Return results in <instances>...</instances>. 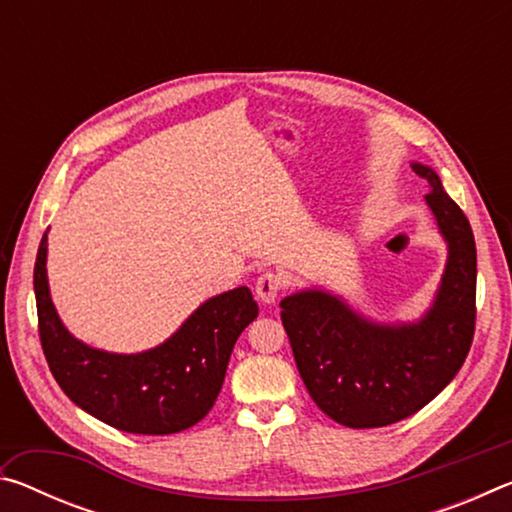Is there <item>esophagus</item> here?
Masks as SVG:
<instances>
[{
  "label": "esophagus",
  "mask_w": 512,
  "mask_h": 512,
  "mask_svg": "<svg viewBox=\"0 0 512 512\" xmlns=\"http://www.w3.org/2000/svg\"><path fill=\"white\" fill-rule=\"evenodd\" d=\"M284 287V280L280 273L275 271H266L257 277L255 282V293L257 298L264 302V305H273V302L277 300V296H280V291Z\"/></svg>",
  "instance_id": "1"
}]
</instances>
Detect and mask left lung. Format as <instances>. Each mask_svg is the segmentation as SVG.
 <instances>
[{"instance_id": "1", "label": "left lung", "mask_w": 512, "mask_h": 512, "mask_svg": "<svg viewBox=\"0 0 512 512\" xmlns=\"http://www.w3.org/2000/svg\"><path fill=\"white\" fill-rule=\"evenodd\" d=\"M411 169L429 187L424 203L447 244L445 271L429 309L409 323H377L320 287L280 302L311 400L350 429L386 427L418 413L456 377L472 345L476 246L470 221L436 171L422 162H411Z\"/></svg>"}]
</instances>
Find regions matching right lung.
<instances>
[{
    "label": "right lung",
    "mask_w": 512,
    "mask_h": 512,
    "mask_svg": "<svg viewBox=\"0 0 512 512\" xmlns=\"http://www.w3.org/2000/svg\"><path fill=\"white\" fill-rule=\"evenodd\" d=\"M38 325L51 375L79 409L126 433L167 436L201 422L221 393L239 334L257 318L248 287L198 305L167 341L121 354L92 348L69 332L54 307L47 277V232L36 268Z\"/></svg>",
    "instance_id": "1"
}]
</instances>
